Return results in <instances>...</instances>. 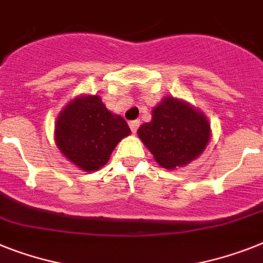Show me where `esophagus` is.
Masks as SVG:
<instances>
[{
    "mask_svg": "<svg viewBox=\"0 0 263 263\" xmlns=\"http://www.w3.org/2000/svg\"><path fill=\"white\" fill-rule=\"evenodd\" d=\"M140 123H141L140 119H134V121H130L129 126H130V129H132V132H133V133H136L137 129L140 127Z\"/></svg>",
    "mask_w": 263,
    "mask_h": 263,
    "instance_id": "esophagus-1",
    "label": "esophagus"
}]
</instances>
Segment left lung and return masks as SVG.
Instances as JSON below:
<instances>
[{"mask_svg": "<svg viewBox=\"0 0 263 263\" xmlns=\"http://www.w3.org/2000/svg\"><path fill=\"white\" fill-rule=\"evenodd\" d=\"M137 134L162 168L185 166L205 151L211 140V125L204 112L190 102L164 97L152 110L151 122Z\"/></svg>", "mask_w": 263, "mask_h": 263, "instance_id": "obj_1", "label": "left lung"}]
</instances>
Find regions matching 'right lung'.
<instances>
[{"instance_id":"add662e5","label":"right lung","mask_w":263,"mask_h":263,"mask_svg":"<svg viewBox=\"0 0 263 263\" xmlns=\"http://www.w3.org/2000/svg\"><path fill=\"white\" fill-rule=\"evenodd\" d=\"M132 133L126 121L107 110L99 95H78L55 122V142L64 157L83 172L106 165L122 138Z\"/></svg>"}]
</instances>
